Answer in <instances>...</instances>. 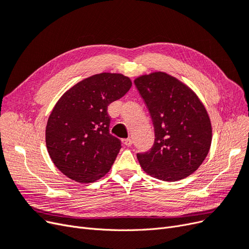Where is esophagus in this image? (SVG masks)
Masks as SVG:
<instances>
[{"mask_svg": "<svg viewBox=\"0 0 249 249\" xmlns=\"http://www.w3.org/2000/svg\"><path fill=\"white\" fill-rule=\"evenodd\" d=\"M123 143H124V144L125 146H131L133 141H132V139L127 138V139H124V140H123Z\"/></svg>", "mask_w": 249, "mask_h": 249, "instance_id": "obj_1", "label": "esophagus"}]
</instances>
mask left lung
Here are the masks:
<instances>
[{
	"mask_svg": "<svg viewBox=\"0 0 249 249\" xmlns=\"http://www.w3.org/2000/svg\"><path fill=\"white\" fill-rule=\"evenodd\" d=\"M152 116L155 142L137 154L142 169L164 182H176L196 171L212 143L208 112L193 90L163 71L135 79Z\"/></svg>",
	"mask_w": 249,
	"mask_h": 249,
	"instance_id": "8db88e82",
	"label": "left lung"
}]
</instances>
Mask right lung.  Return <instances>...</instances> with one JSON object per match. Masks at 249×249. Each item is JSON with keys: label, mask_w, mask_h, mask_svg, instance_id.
Instances as JSON below:
<instances>
[{"label": "right lung", "mask_w": 249, "mask_h": 249, "mask_svg": "<svg viewBox=\"0 0 249 249\" xmlns=\"http://www.w3.org/2000/svg\"><path fill=\"white\" fill-rule=\"evenodd\" d=\"M131 86L129 77L102 72L80 81L60 97L48 119L46 143L64 176L87 184L109 172L122 143L109 132L108 106Z\"/></svg>", "instance_id": "right-lung-1"}]
</instances>
